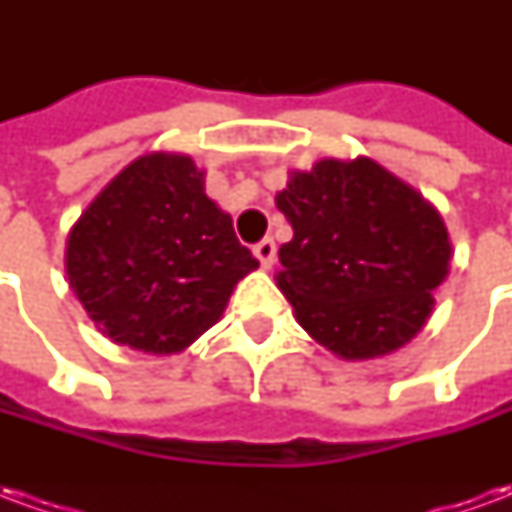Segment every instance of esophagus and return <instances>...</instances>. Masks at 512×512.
Returning <instances> with one entry per match:
<instances>
[{"mask_svg": "<svg viewBox=\"0 0 512 512\" xmlns=\"http://www.w3.org/2000/svg\"><path fill=\"white\" fill-rule=\"evenodd\" d=\"M255 255L263 268L274 266V260H277V244H274V238H263L260 244H255Z\"/></svg>", "mask_w": 512, "mask_h": 512, "instance_id": "esophagus-1", "label": "esophagus"}]
</instances>
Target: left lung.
I'll return each mask as SVG.
<instances>
[{"instance_id":"left-lung-1","label":"left lung","mask_w":512,"mask_h":512,"mask_svg":"<svg viewBox=\"0 0 512 512\" xmlns=\"http://www.w3.org/2000/svg\"><path fill=\"white\" fill-rule=\"evenodd\" d=\"M277 208L293 224L277 285L318 343L373 359L425 326L450 238L422 194L370 158H323L293 172Z\"/></svg>"}]
</instances>
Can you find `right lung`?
<instances>
[{"instance_id": "obj_1", "label": "right lung", "mask_w": 512, "mask_h": 512, "mask_svg": "<svg viewBox=\"0 0 512 512\" xmlns=\"http://www.w3.org/2000/svg\"><path fill=\"white\" fill-rule=\"evenodd\" d=\"M257 257L205 197L189 156L131 161L68 238L65 268L87 315L115 343L175 354L222 318Z\"/></svg>"}]
</instances>
